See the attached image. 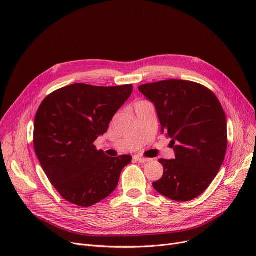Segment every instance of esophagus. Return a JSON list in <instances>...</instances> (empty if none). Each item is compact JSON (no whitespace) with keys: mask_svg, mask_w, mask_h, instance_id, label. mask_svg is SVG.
Listing matches in <instances>:
<instances>
[{"mask_svg":"<svg viewBox=\"0 0 256 256\" xmlns=\"http://www.w3.org/2000/svg\"><path fill=\"white\" fill-rule=\"evenodd\" d=\"M134 160H136V162H139V163H147L150 162V158H141V156H134Z\"/></svg>","mask_w":256,"mask_h":256,"instance_id":"1","label":"esophagus"}]
</instances>
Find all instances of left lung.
Segmentation results:
<instances>
[{"instance_id": "8db88e82", "label": "left lung", "mask_w": 256, "mask_h": 256, "mask_svg": "<svg viewBox=\"0 0 256 256\" xmlns=\"http://www.w3.org/2000/svg\"><path fill=\"white\" fill-rule=\"evenodd\" d=\"M139 90L152 100L160 132L171 139L176 158H160L163 178L154 190L174 201H190L202 194L218 174L227 148L223 108L204 85L191 80H165L144 84Z\"/></svg>"}]
</instances>
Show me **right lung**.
<instances>
[{
    "label": "right lung",
    "mask_w": 256,
    "mask_h": 256,
    "mask_svg": "<svg viewBox=\"0 0 256 256\" xmlns=\"http://www.w3.org/2000/svg\"><path fill=\"white\" fill-rule=\"evenodd\" d=\"M132 91V85L113 87L72 84L40 104L34 120V148L52 186L68 202L88 208L106 198L118 184L128 154L108 156L94 146Z\"/></svg>",
    "instance_id": "right-lung-1"
}]
</instances>
